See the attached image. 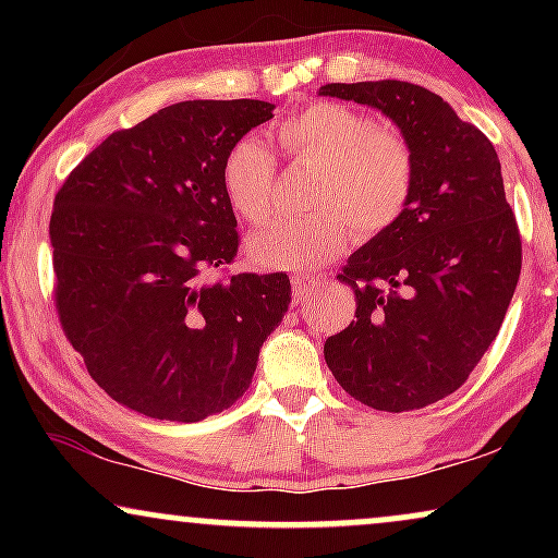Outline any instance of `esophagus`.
I'll list each match as a JSON object with an SVG mask.
<instances>
[{
  "label": "esophagus",
  "instance_id": "34e87169",
  "mask_svg": "<svg viewBox=\"0 0 558 558\" xmlns=\"http://www.w3.org/2000/svg\"><path fill=\"white\" fill-rule=\"evenodd\" d=\"M319 287V277H310V274H294L292 277V294L296 302H304L307 296L317 292Z\"/></svg>",
  "mask_w": 558,
  "mask_h": 558
}]
</instances>
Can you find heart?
I'll return each mask as SVG.
<instances>
[{
  "label": "heart",
  "mask_w": 558,
  "mask_h": 558,
  "mask_svg": "<svg viewBox=\"0 0 558 558\" xmlns=\"http://www.w3.org/2000/svg\"><path fill=\"white\" fill-rule=\"evenodd\" d=\"M289 159L310 165L304 203L312 210L281 218L254 233L246 254L258 266L307 271L357 235H376L403 216L414 193L416 157L401 129L378 124L338 101H317L277 126ZM223 187L233 210L248 223H266L279 208L277 159L256 136L233 144L223 162Z\"/></svg>",
  "instance_id": "obj_1"
}]
</instances>
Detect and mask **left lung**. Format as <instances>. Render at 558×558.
<instances>
[{"instance_id": "8db88e82", "label": "left lung", "mask_w": 558, "mask_h": 558, "mask_svg": "<svg viewBox=\"0 0 558 558\" xmlns=\"http://www.w3.org/2000/svg\"><path fill=\"white\" fill-rule=\"evenodd\" d=\"M319 96L386 113L416 157L403 216L338 274L353 287L357 319L325 340L327 368L365 407L424 409L468 380L498 338L521 277V233L498 151L414 83H327Z\"/></svg>"}]
</instances>
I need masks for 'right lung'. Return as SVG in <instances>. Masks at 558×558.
I'll use <instances>...</instances> for the list:
<instances>
[{
	"label": "right lung",
	"instance_id": "add662e5",
	"mask_svg": "<svg viewBox=\"0 0 558 558\" xmlns=\"http://www.w3.org/2000/svg\"><path fill=\"white\" fill-rule=\"evenodd\" d=\"M274 104L180 101L113 132L68 174L50 216L56 310L121 407L201 422L233 407L292 302L284 271L203 274L239 251L223 162Z\"/></svg>",
	"mask_w": 558,
	"mask_h": 558
}]
</instances>
